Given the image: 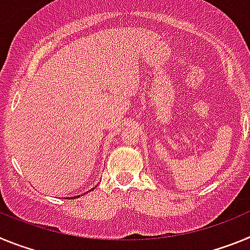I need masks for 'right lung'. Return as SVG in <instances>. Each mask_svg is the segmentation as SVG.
<instances>
[{
    "label": "right lung",
    "mask_w": 250,
    "mask_h": 250,
    "mask_svg": "<svg viewBox=\"0 0 250 250\" xmlns=\"http://www.w3.org/2000/svg\"><path fill=\"white\" fill-rule=\"evenodd\" d=\"M87 193H89V191H87ZM74 199H75V198H74Z\"/></svg>",
    "instance_id": "add662e5"
}]
</instances>
